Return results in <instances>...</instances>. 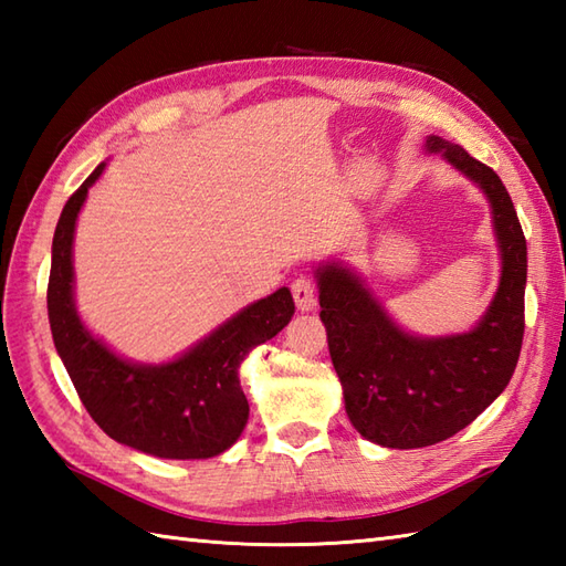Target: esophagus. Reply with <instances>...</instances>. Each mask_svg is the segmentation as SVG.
Segmentation results:
<instances>
[{
  "label": "esophagus",
  "instance_id": "34e87169",
  "mask_svg": "<svg viewBox=\"0 0 566 566\" xmlns=\"http://www.w3.org/2000/svg\"><path fill=\"white\" fill-rule=\"evenodd\" d=\"M294 302L302 311H311L316 306V282L311 276H296L292 282Z\"/></svg>",
  "mask_w": 566,
  "mask_h": 566
}]
</instances>
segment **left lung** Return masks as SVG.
Wrapping results in <instances>:
<instances>
[{
	"label": "left lung",
	"instance_id": "obj_1",
	"mask_svg": "<svg viewBox=\"0 0 566 566\" xmlns=\"http://www.w3.org/2000/svg\"><path fill=\"white\" fill-rule=\"evenodd\" d=\"M428 150L486 191L501 243V284L484 321L450 338L406 335L338 264L318 270L321 321L345 396V411L363 438L413 450L452 438L509 387L525 331V235L511 195L489 165L438 136Z\"/></svg>",
	"mask_w": 566,
	"mask_h": 566
}]
</instances>
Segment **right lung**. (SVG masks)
Returning <instances> with one entry per match:
<instances>
[{
  "label": "right lung",
  "mask_w": 566,
  "mask_h": 566,
  "mask_svg": "<svg viewBox=\"0 0 566 566\" xmlns=\"http://www.w3.org/2000/svg\"><path fill=\"white\" fill-rule=\"evenodd\" d=\"M94 170L67 199L53 235L48 318L55 350L94 423L116 442L165 460H203L231 448L248 423L238 367L252 347L274 338L294 316L292 292L240 311L195 350L163 367L118 359L82 328L72 304V233Z\"/></svg>",
  "instance_id": "add662e5"
}]
</instances>
